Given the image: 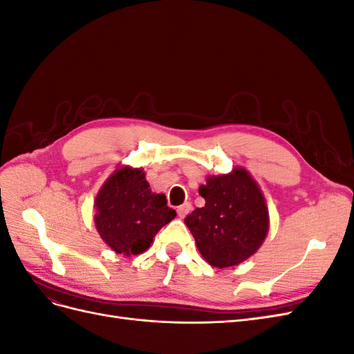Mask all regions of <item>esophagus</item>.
Listing matches in <instances>:
<instances>
[{
  "instance_id": "esophagus-1",
  "label": "esophagus",
  "mask_w": 354,
  "mask_h": 354,
  "mask_svg": "<svg viewBox=\"0 0 354 354\" xmlns=\"http://www.w3.org/2000/svg\"><path fill=\"white\" fill-rule=\"evenodd\" d=\"M190 209H192V203L190 202H185L183 205H180L178 208H177V214H178V217L180 218H185L187 214L190 212Z\"/></svg>"
}]
</instances>
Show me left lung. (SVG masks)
Listing matches in <instances>:
<instances>
[{
    "mask_svg": "<svg viewBox=\"0 0 354 354\" xmlns=\"http://www.w3.org/2000/svg\"><path fill=\"white\" fill-rule=\"evenodd\" d=\"M205 205L185 218L201 255L224 269L257 252L269 232V209L263 192L242 167L207 177L199 187Z\"/></svg>",
    "mask_w": 354,
    "mask_h": 354,
    "instance_id": "8db88e82",
    "label": "left lung"
}]
</instances>
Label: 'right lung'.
<instances>
[{"label":"right lung","mask_w":354,"mask_h":354,"mask_svg":"<svg viewBox=\"0 0 354 354\" xmlns=\"http://www.w3.org/2000/svg\"><path fill=\"white\" fill-rule=\"evenodd\" d=\"M100 238L116 254L137 255L177 214L164 194H153L142 168L121 167L104 181L94 201Z\"/></svg>","instance_id":"1"}]
</instances>
